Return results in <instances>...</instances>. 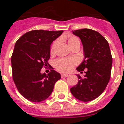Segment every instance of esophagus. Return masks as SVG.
Returning <instances> with one entry per match:
<instances>
[{
  "label": "esophagus",
  "instance_id": "1",
  "mask_svg": "<svg viewBox=\"0 0 124 124\" xmlns=\"http://www.w3.org/2000/svg\"><path fill=\"white\" fill-rule=\"evenodd\" d=\"M61 76H62V78H66L68 76V74H61Z\"/></svg>",
  "mask_w": 124,
  "mask_h": 124
}]
</instances>
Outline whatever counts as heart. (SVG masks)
<instances>
[{"label":"heart","mask_w":124,"mask_h":124,"mask_svg":"<svg viewBox=\"0 0 124 124\" xmlns=\"http://www.w3.org/2000/svg\"><path fill=\"white\" fill-rule=\"evenodd\" d=\"M68 43L70 47H71L73 45H75L76 44L80 45V41L79 39L75 36H69L68 37ZM58 43V41H56L53 43L52 46V51L54 50L55 46ZM75 64V61L73 59L70 58H62V59H58L56 60L54 62L55 68L60 71L63 72H67L70 71L72 68Z\"/></svg>","instance_id":"b5f03b06"}]
</instances>
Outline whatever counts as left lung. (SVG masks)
<instances>
[{"label": "left lung", "instance_id": "1", "mask_svg": "<svg viewBox=\"0 0 124 124\" xmlns=\"http://www.w3.org/2000/svg\"><path fill=\"white\" fill-rule=\"evenodd\" d=\"M72 33L81 39L85 57L76 70L81 73L85 70V75L84 78L77 75L78 83L70 91L77 99L91 101L103 93L110 78L112 58L110 46L104 37L92 29H78Z\"/></svg>", "mask_w": 124, "mask_h": 124}]
</instances>
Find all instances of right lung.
<instances>
[{
    "label": "right lung",
    "instance_id": "add662e5",
    "mask_svg": "<svg viewBox=\"0 0 124 124\" xmlns=\"http://www.w3.org/2000/svg\"><path fill=\"white\" fill-rule=\"evenodd\" d=\"M62 33V30H33L16 41L11 58L12 76L18 91L26 99L34 102L45 101L61 78L54 70L48 74L41 70L48 64L51 44Z\"/></svg>",
    "mask_w": 124,
    "mask_h": 124
}]
</instances>
